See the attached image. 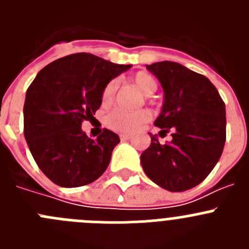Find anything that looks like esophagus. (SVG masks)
I'll return each mask as SVG.
<instances>
[{
    "label": "esophagus",
    "instance_id": "34e87169",
    "mask_svg": "<svg viewBox=\"0 0 249 249\" xmlns=\"http://www.w3.org/2000/svg\"><path fill=\"white\" fill-rule=\"evenodd\" d=\"M120 137H121V140H122V141H129L132 138V136L127 135V133H121Z\"/></svg>",
    "mask_w": 249,
    "mask_h": 249
}]
</instances>
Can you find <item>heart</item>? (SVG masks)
I'll list each match as a JSON object with an SVG mask.
<instances>
[{"mask_svg":"<svg viewBox=\"0 0 249 249\" xmlns=\"http://www.w3.org/2000/svg\"><path fill=\"white\" fill-rule=\"evenodd\" d=\"M133 83L138 87L144 96H152L157 91V81L152 74L147 72H138L133 76ZM117 89V82L114 80L109 81L102 92V102L109 103L113 98V94ZM151 114L146 109L138 111H127L123 108H116L107 116V124L111 128L120 132H135L144 122L149 120Z\"/></svg>","mask_w":249,"mask_h":249,"instance_id":"1","label":"heart"}]
</instances>
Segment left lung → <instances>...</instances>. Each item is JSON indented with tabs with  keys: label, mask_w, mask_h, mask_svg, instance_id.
Instances as JSON below:
<instances>
[{
	"label": "left lung",
	"mask_w": 249,
	"mask_h": 249,
	"mask_svg": "<svg viewBox=\"0 0 249 249\" xmlns=\"http://www.w3.org/2000/svg\"><path fill=\"white\" fill-rule=\"evenodd\" d=\"M163 89V105L155 121L158 135L171 129L172 141L160 144L157 135L141 155L149 179L171 192L201 183L214 168L226 142V106L207 77L177 62L146 66Z\"/></svg>",
	"instance_id": "1"
}]
</instances>
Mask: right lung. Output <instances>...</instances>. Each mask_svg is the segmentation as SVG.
Instances as JSON below:
<instances>
[{
	"label": "right lung",
	"mask_w": 249,
	"mask_h": 249,
	"mask_svg": "<svg viewBox=\"0 0 249 249\" xmlns=\"http://www.w3.org/2000/svg\"><path fill=\"white\" fill-rule=\"evenodd\" d=\"M129 68L91 53H74L37 73L26 92L23 132L37 166L53 183L85 186L107 169L120 137L103 129L92 140L81 126L101 107L106 85Z\"/></svg>",
	"instance_id": "add662e5"
}]
</instances>
